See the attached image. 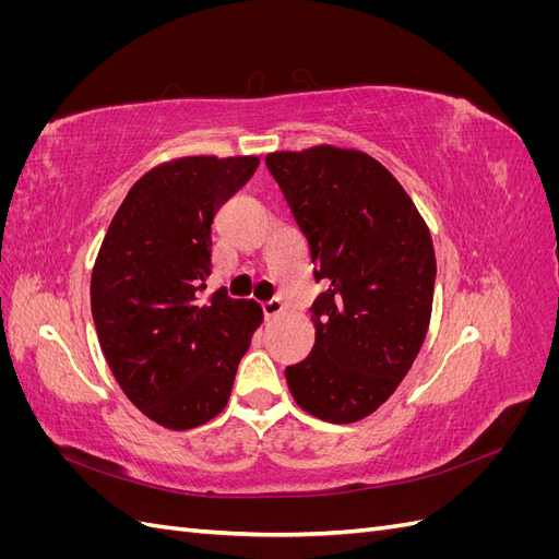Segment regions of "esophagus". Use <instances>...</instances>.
Segmentation results:
<instances>
[{
	"label": "esophagus",
	"instance_id": "34e87169",
	"mask_svg": "<svg viewBox=\"0 0 559 559\" xmlns=\"http://www.w3.org/2000/svg\"><path fill=\"white\" fill-rule=\"evenodd\" d=\"M261 308H263V314L270 319V317H277L280 312H284V302L280 296H275V298L261 302Z\"/></svg>",
	"mask_w": 559,
	"mask_h": 559
}]
</instances>
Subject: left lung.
Returning <instances> with one entry per match:
<instances>
[{"label":"left lung","mask_w":559,"mask_h":559,"mask_svg":"<svg viewBox=\"0 0 559 559\" xmlns=\"http://www.w3.org/2000/svg\"><path fill=\"white\" fill-rule=\"evenodd\" d=\"M265 165L324 284L310 308L314 347L284 376L302 411L349 425L396 392L425 343L431 235L403 186L361 151H277Z\"/></svg>","instance_id":"1"}]
</instances>
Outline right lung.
Here are the masks:
<instances>
[{"mask_svg": "<svg viewBox=\"0 0 559 559\" xmlns=\"http://www.w3.org/2000/svg\"><path fill=\"white\" fill-rule=\"evenodd\" d=\"M257 156L163 163L128 191L99 247L91 310L126 396L167 429L222 413L263 312L226 289L202 298L212 222L257 173Z\"/></svg>", "mask_w": 559, "mask_h": 559, "instance_id": "obj_1", "label": "right lung"}]
</instances>
